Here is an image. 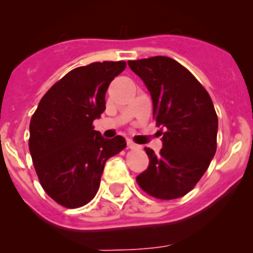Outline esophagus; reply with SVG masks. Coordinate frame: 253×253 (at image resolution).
I'll use <instances>...</instances> for the list:
<instances>
[{
  "instance_id": "34e87169",
  "label": "esophagus",
  "mask_w": 253,
  "mask_h": 253,
  "mask_svg": "<svg viewBox=\"0 0 253 253\" xmlns=\"http://www.w3.org/2000/svg\"><path fill=\"white\" fill-rule=\"evenodd\" d=\"M127 147H128L129 149H141V148H142L141 145L136 144V143L129 141V139H128V141H127Z\"/></svg>"
}]
</instances>
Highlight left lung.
<instances>
[{
	"mask_svg": "<svg viewBox=\"0 0 253 253\" xmlns=\"http://www.w3.org/2000/svg\"><path fill=\"white\" fill-rule=\"evenodd\" d=\"M127 63L150 93L153 116L163 134L159 154L144 148L149 167L137 182L159 200L182 197L205 175L215 154L218 117L211 96L190 71L167 56Z\"/></svg>",
	"mask_w": 253,
	"mask_h": 253,
	"instance_id": "left-lung-1",
	"label": "left lung"
}]
</instances>
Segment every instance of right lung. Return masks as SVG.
<instances>
[{
	"label": "right lung",
	"instance_id": "add662e5",
	"mask_svg": "<svg viewBox=\"0 0 253 253\" xmlns=\"http://www.w3.org/2000/svg\"><path fill=\"white\" fill-rule=\"evenodd\" d=\"M126 62L77 67L53 84L30 120L29 150L45 192L58 205L90 202L109 158L126 148L124 137L104 138L93 127L105 110V94Z\"/></svg>",
	"mask_w": 253,
	"mask_h": 253
}]
</instances>
